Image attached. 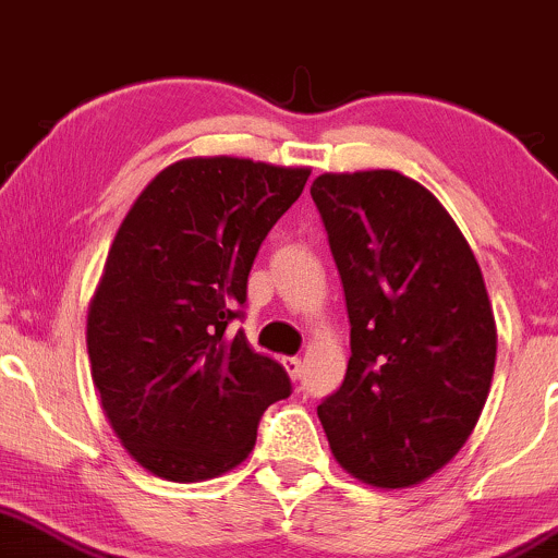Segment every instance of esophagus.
<instances>
[{"label": "esophagus", "instance_id": "obj_1", "mask_svg": "<svg viewBox=\"0 0 558 558\" xmlns=\"http://www.w3.org/2000/svg\"><path fill=\"white\" fill-rule=\"evenodd\" d=\"M284 369L287 373H290V377L292 380H301V375H303V362L298 356H284Z\"/></svg>", "mask_w": 558, "mask_h": 558}]
</instances>
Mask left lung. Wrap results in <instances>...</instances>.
Instances as JSON below:
<instances>
[{"instance_id": "left-lung-1", "label": "left lung", "mask_w": 558, "mask_h": 558, "mask_svg": "<svg viewBox=\"0 0 558 558\" xmlns=\"http://www.w3.org/2000/svg\"><path fill=\"white\" fill-rule=\"evenodd\" d=\"M351 322L343 383L316 407L345 471L410 487L458 454L495 373L482 271L447 209L393 170L311 185Z\"/></svg>"}]
</instances>
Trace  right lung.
Listing matches in <instances>:
<instances>
[{
    "label": "right lung",
    "instance_id": "obj_1",
    "mask_svg": "<svg viewBox=\"0 0 558 558\" xmlns=\"http://www.w3.org/2000/svg\"><path fill=\"white\" fill-rule=\"evenodd\" d=\"M311 170L183 159L143 189L119 226L87 314L93 380L143 469L202 482L242 463L257 423L292 393L287 369L244 329L263 239Z\"/></svg>",
    "mask_w": 558,
    "mask_h": 558
}]
</instances>
